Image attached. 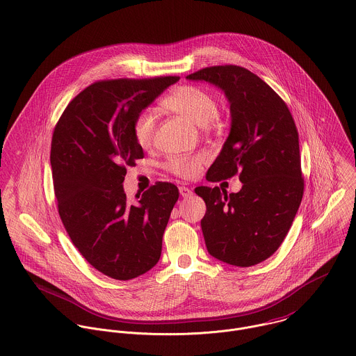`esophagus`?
<instances>
[{
    "label": "esophagus",
    "instance_id": "esophagus-1",
    "mask_svg": "<svg viewBox=\"0 0 356 356\" xmlns=\"http://www.w3.org/2000/svg\"><path fill=\"white\" fill-rule=\"evenodd\" d=\"M179 193H181V196L182 197H189L191 195H192V191L189 189V188H186V186H179Z\"/></svg>",
    "mask_w": 356,
    "mask_h": 356
}]
</instances>
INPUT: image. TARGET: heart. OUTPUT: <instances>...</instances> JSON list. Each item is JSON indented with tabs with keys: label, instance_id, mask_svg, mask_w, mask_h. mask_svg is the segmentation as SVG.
<instances>
[{
	"label": "heart",
	"instance_id": "b5f03b06",
	"mask_svg": "<svg viewBox=\"0 0 356 356\" xmlns=\"http://www.w3.org/2000/svg\"><path fill=\"white\" fill-rule=\"evenodd\" d=\"M163 109L175 113L203 128H211L217 124L218 106L213 95L195 86H182L174 90L161 104ZM132 134L135 142L147 149L154 136V118L149 112L139 113L132 122ZM206 163L204 154L196 156H174L167 161L171 172L181 178H193Z\"/></svg>",
	"mask_w": 356,
	"mask_h": 356
}]
</instances>
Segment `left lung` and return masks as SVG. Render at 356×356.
<instances>
[{"label":"left lung","instance_id":"8db88e82","mask_svg":"<svg viewBox=\"0 0 356 356\" xmlns=\"http://www.w3.org/2000/svg\"><path fill=\"white\" fill-rule=\"evenodd\" d=\"M221 88L231 105V132L207 171L210 182L238 174L243 186L227 195L197 186L206 202L202 231L209 252L235 266L269 258L287 235L304 195L298 131L284 101L257 74L211 66L186 76Z\"/></svg>","mask_w":356,"mask_h":356}]
</instances>
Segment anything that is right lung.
Masks as SVG:
<instances>
[{
    "label": "right lung",
    "mask_w": 356,
    "mask_h": 356,
    "mask_svg": "<svg viewBox=\"0 0 356 356\" xmlns=\"http://www.w3.org/2000/svg\"><path fill=\"white\" fill-rule=\"evenodd\" d=\"M178 76L102 80L66 106L51 142L58 211L80 254L104 275L129 280L152 269L178 200V188L156 182L136 202L122 182L127 167L143 159L134 119Z\"/></svg>",
    "instance_id": "add662e5"
}]
</instances>
